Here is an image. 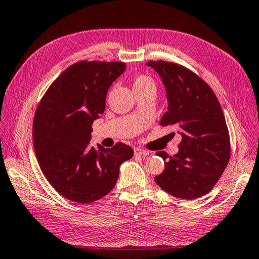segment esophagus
I'll return each instance as SVG.
<instances>
[{"label": "esophagus", "instance_id": "obj_1", "mask_svg": "<svg viewBox=\"0 0 259 259\" xmlns=\"http://www.w3.org/2000/svg\"><path fill=\"white\" fill-rule=\"evenodd\" d=\"M135 155L137 156H147L149 155V151L148 150H145L143 148H140V147H137V148H135Z\"/></svg>", "mask_w": 259, "mask_h": 259}]
</instances>
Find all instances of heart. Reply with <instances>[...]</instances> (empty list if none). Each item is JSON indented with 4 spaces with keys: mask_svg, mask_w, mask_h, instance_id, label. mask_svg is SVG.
Masks as SVG:
<instances>
[{
    "mask_svg": "<svg viewBox=\"0 0 259 259\" xmlns=\"http://www.w3.org/2000/svg\"><path fill=\"white\" fill-rule=\"evenodd\" d=\"M148 88H155L153 78L147 75H137L134 79V90H143Z\"/></svg>",
    "mask_w": 259,
    "mask_h": 259,
    "instance_id": "1",
    "label": "heart"
}]
</instances>
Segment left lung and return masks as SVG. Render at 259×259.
<instances>
[{
	"label": "left lung",
	"mask_w": 259,
	"mask_h": 259,
	"mask_svg": "<svg viewBox=\"0 0 259 259\" xmlns=\"http://www.w3.org/2000/svg\"><path fill=\"white\" fill-rule=\"evenodd\" d=\"M166 89L168 110L160 125H173L182 137L179 153L157 151L165 169L155 182L167 193L194 200L213 189L230 158V137L215 94L203 79L184 66L150 60Z\"/></svg>",
	"instance_id": "obj_1"
}]
</instances>
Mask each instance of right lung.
<instances>
[{
    "label": "right lung",
    "mask_w": 259,
    "mask_h": 259,
    "mask_svg": "<svg viewBox=\"0 0 259 259\" xmlns=\"http://www.w3.org/2000/svg\"><path fill=\"white\" fill-rule=\"evenodd\" d=\"M121 62H78L64 70L40 101L33 119V148L54 189L76 203L100 200L113 189L119 167L134 156L130 146L91 147L92 124L104 112L111 84L124 72Z\"/></svg>",
    "instance_id": "right-lung-1"
}]
</instances>
